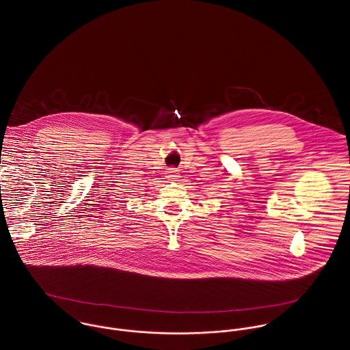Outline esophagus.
Returning a JSON list of instances; mask_svg holds the SVG:
<instances>
[{"instance_id": "1", "label": "esophagus", "mask_w": 350, "mask_h": 350, "mask_svg": "<svg viewBox=\"0 0 350 350\" xmlns=\"http://www.w3.org/2000/svg\"><path fill=\"white\" fill-rule=\"evenodd\" d=\"M165 179H167V182H174V180L179 179L178 170H176V168H167V171H165Z\"/></svg>"}]
</instances>
